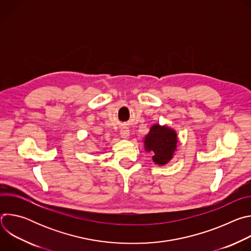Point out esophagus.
Here are the masks:
<instances>
[{
    "label": "esophagus",
    "mask_w": 251,
    "mask_h": 251,
    "mask_svg": "<svg viewBox=\"0 0 251 251\" xmlns=\"http://www.w3.org/2000/svg\"><path fill=\"white\" fill-rule=\"evenodd\" d=\"M120 136L122 139H129L130 137V131L128 129H122L120 131Z\"/></svg>",
    "instance_id": "1"
}]
</instances>
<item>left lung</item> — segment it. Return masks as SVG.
<instances>
[{
	"label": "left lung",
	"instance_id": "8db88e82",
	"mask_svg": "<svg viewBox=\"0 0 251 251\" xmlns=\"http://www.w3.org/2000/svg\"><path fill=\"white\" fill-rule=\"evenodd\" d=\"M144 150L152 154L155 165L165 166L175 156L177 150L178 137L176 131L168 125L154 124L143 139Z\"/></svg>",
	"mask_w": 251,
	"mask_h": 251
}]
</instances>
